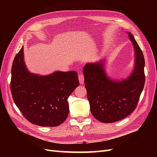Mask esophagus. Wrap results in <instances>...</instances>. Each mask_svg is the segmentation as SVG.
Returning a JSON list of instances; mask_svg holds the SVG:
<instances>
[{
    "label": "esophagus",
    "mask_w": 157,
    "mask_h": 157,
    "mask_svg": "<svg viewBox=\"0 0 157 157\" xmlns=\"http://www.w3.org/2000/svg\"><path fill=\"white\" fill-rule=\"evenodd\" d=\"M78 79H79V81L80 84L83 85L84 83V76L83 74H79V76H78Z\"/></svg>",
    "instance_id": "1"
}]
</instances>
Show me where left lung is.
<instances>
[{
    "instance_id": "8db88e82",
    "label": "left lung",
    "mask_w": 157,
    "mask_h": 157,
    "mask_svg": "<svg viewBox=\"0 0 157 157\" xmlns=\"http://www.w3.org/2000/svg\"><path fill=\"white\" fill-rule=\"evenodd\" d=\"M134 49V69L121 81L107 76L104 60L87 63L83 69L87 98L93 116L102 123L121 120L137 106L145 83L144 58L133 35L127 32Z\"/></svg>"
}]
</instances>
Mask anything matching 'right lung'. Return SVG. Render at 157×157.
<instances>
[{
    "label": "right lung",
    "instance_id": "right-lung-1",
    "mask_svg": "<svg viewBox=\"0 0 157 157\" xmlns=\"http://www.w3.org/2000/svg\"><path fill=\"white\" fill-rule=\"evenodd\" d=\"M79 85L76 71H55L46 76L31 73L24 61L23 46L11 69V92L23 117L40 127H56L69 113L67 99Z\"/></svg>",
    "mask_w": 157,
    "mask_h": 157
}]
</instances>
